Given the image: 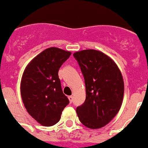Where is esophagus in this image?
<instances>
[{
    "label": "esophagus",
    "instance_id": "1",
    "mask_svg": "<svg viewBox=\"0 0 148 148\" xmlns=\"http://www.w3.org/2000/svg\"><path fill=\"white\" fill-rule=\"evenodd\" d=\"M68 99H69V101H70V103L73 102V96H72V95L68 96Z\"/></svg>",
    "mask_w": 148,
    "mask_h": 148
}]
</instances>
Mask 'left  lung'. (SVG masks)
Returning <instances> with one entry per match:
<instances>
[{"label":"left lung","instance_id":"1","mask_svg":"<svg viewBox=\"0 0 148 148\" xmlns=\"http://www.w3.org/2000/svg\"><path fill=\"white\" fill-rule=\"evenodd\" d=\"M73 56L80 67L86 86V100L76 110L79 120L89 129L103 127L122 105V74L116 63L100 51L84 49Z\"/></svg>","mask_w":148,"mask_h":148}]
</instances>
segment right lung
<instances>
[{"mask_svg":"<svg viewBox=\"0 0 148 148\" xmlns=\"http://www.w3.org/2000/svg\"><path fill=\"white\" fill-rule=\"evenodd\" d=\"M71 55V52L56 47L47 48L30 62L22 74L20 89L23 104L28 114L42 126L57 123L69 104L58 72Z\"/></svg>","mask_w":148,"mask_h":148,"instance_id":"add662e5","label":"right lung"}]
</instances>
